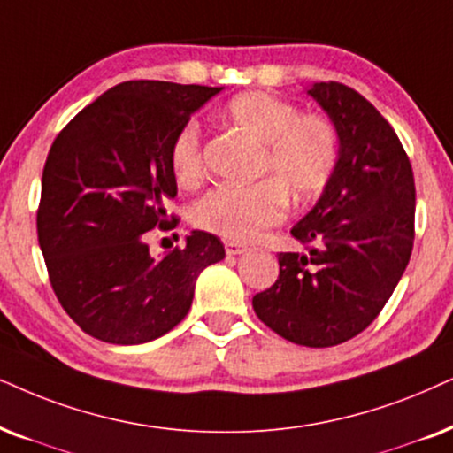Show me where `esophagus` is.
<instances>
[{"mask_svg":"<svg viewBox=\"0 0 453 453\" xmlns=\"http://www.w3.org/2000/svg\"><path fill=\"white\" fill-rule=\"evenodd\" d=\"M225 250L228 256H239V254H245V251H250V245L239 243V241H225Z\"/></svg>","mask_w":453,"mask_h":453,"instance_id":"obj_1","label":"esophagus"}]
</instances>
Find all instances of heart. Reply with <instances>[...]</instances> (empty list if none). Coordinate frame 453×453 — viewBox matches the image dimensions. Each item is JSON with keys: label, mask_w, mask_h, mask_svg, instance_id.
I'll use <instances>...</instances> for the list:
<instances>
[{"label": "heart", "mask_w": 453, "mask_h": 453, "mask_svg": "<svg viewBox=\"0 0 453 453\" xmlns=\"http://www.w3.org/2000/svg\"><path fill=\"white\" fill-rule=\"evenodd\" d=\"M226 125L264 145L260 174L254 185H220L193 208L199 228L226 239H251L277 225L287 212V196L296 202L314 197L331 180L339 157V137L326 119L302 114L297 105L264 91L233 97L225 110ZM170 170L176 183L196 187L203 179L202 137L185 125L170 145Z\"/></svg>", "instance_id": "1"}]
</instances>
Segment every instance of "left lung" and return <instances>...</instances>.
<instances>
[{
	"label": "left lung",
	"instance_id": "obj_1",
	"mask_svg": "<svg viewBox=\"0 0 453 453\" xmlns=\"http://www.w3.org/2000/svg\"><path fill=\"white\" fill-rule=\"evenodd\" d=\"M339 137V157L312 210L291 228L303 251L279 254V279L256 293L264 325L305 348L362 333L391 297L414 245L410 160L380 111L348 85L308 89Z\"/></svg>",
	"mask_w": 453,
	"mask_h": 453
}]
</instances>
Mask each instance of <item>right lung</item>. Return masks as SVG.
Wrapping results in <instances>:
<instances>
[{
    "mask_svg": "<svg viewBox=\"0 0 453 453\" xmlns=\"http://www.w3.org/2000/svg\"><path fill=\"white\" fill-rule=\"evenodd\" d=\"M220 91L127 81L81 110L47 154L39 245L62 308L99 342L139 345L166 334L189 312L199 273L225 257L205 231L162 257L145 241L176 226L170 145Z\"/></svg>",
    "mask_w": 453,
    "mask_h": 453,
    "instance_id": "obj_1",
    "label": "right lung"
}]
</instances>
